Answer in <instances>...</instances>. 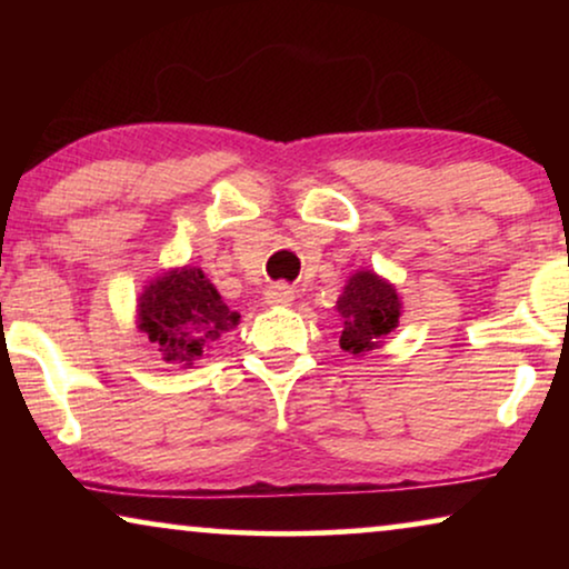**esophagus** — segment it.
Segmentation results:
<instances>
[{
  "mask_svg": "<svg viewBox=\"0 0 569 569\" xmlns=\"http://www.w3.org/2000/svg\"><path fill=\"white\" fill-rule=\"evenodd\" d=\"M263 300H267L269 306H290V302L295 300V292H292L290 284L277 282V284L267 287V292H263Z\"/></svg>",
  "mask_w": 569,
  "mask_h": 569,
  "instance_id": "obj_1",
  "label": "esophagus"
}]
</instances>
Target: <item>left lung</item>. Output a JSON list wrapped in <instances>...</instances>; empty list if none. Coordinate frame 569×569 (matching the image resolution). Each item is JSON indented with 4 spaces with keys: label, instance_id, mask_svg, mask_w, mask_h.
I'll use <instances>...</instances> for the list:
<instances>
[{
    "label": "left lung",
    "instance_id": "obj_1",
    "mask_svg": "<svg viewBox=\"0 0 569 569\" xmlns=\"http://www.w3.org/2000/svg\"><path fill=\"white\" fill-rule=\"evenodd\" d=\"M337 308L345 318L339 345L345 352L352 355L370 352L386 333H391L399 326L401 316L399 295L372 271H357L349 279Z\"/></svg>",
    "mask_w": 569,
    "mask_h": 569
}]
</instances>
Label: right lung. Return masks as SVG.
<instances>
[{
  "label": "right lung",
  "mask_w": 569,
  "mask_h": 569,
  "mask_svg": "<svg viewBox=\"0 0 569 569\" xmlns=\"http://www.w3.org/2000/svg\"><path fill=\"white\" fill-rule=\"evenodd\" d=\"M238 313L224 306L204 271L186 267L154 279L139 298V329L168 362L191 365L201 352L236 329Z\"/></svg>",
  "instance_id": "add662e5"
}]
</instances>
